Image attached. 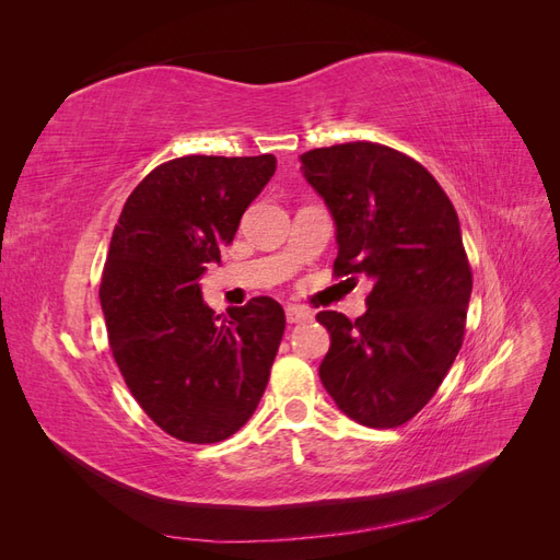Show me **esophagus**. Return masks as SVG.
Wrapping results in <instances>:
<instances>
[{
    "mask_svg": "<svg viewBox=\"0 0 560 560\" xmlns=\"http://www.w3.org/2000/svg\"><path fill=\"white\" fill-rule=\"evenodd\" d=\"M284 315H287V322H290V325H296V322H306V319L313 317L311 311L301 308V306H287Z\"/></svg>",
    "mask_w": 560,
    "mask_h": 560,
    "instance_id": "34e87169",
    "label": "esophagus"
}]
</instances>
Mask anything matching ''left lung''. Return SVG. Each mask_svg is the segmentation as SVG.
<instances>
[{
	"label": "left lung",
	"mask_w": 560,
	"mask_h": 560,
	"mask_svg": "<svg viewBox=\"0 0 560 560\" xmlns=\"http://www.w3.org/2000/svg\"><path fill=\"white\" fill-rule=\"evenodd\" d=\"M336 224V276L374 284L366 313L322 311L331 346L319 381L348 418L397 428L425 406L463 346L471 270L460 222L418 161L376 142L301 154Z\"/></svg>",
	"instance_id": "1"
}]
</instances>
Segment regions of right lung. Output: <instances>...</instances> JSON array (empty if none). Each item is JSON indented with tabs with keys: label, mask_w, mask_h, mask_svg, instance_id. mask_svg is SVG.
Instances as JSON below:
<instances>
[{
	"label": "right lung",
	"mask_w": 560,
	"mask_h": 560,
	"mask_svg": "<svg viewBox=\"0 0 560 560\" xmlns=\"http://www.w3.org/2000/svg\"><path fill=\"white\" fill-rule=\"evenodd\" d=\"M276 156H182L128 196L109 243L100 303L121 376L161 430L214 444L257 409L284 334L270 296L214 315L200 276L276 173Z\"/></svg>",
	"instance_id": "obj_1"
}]
</instances>
